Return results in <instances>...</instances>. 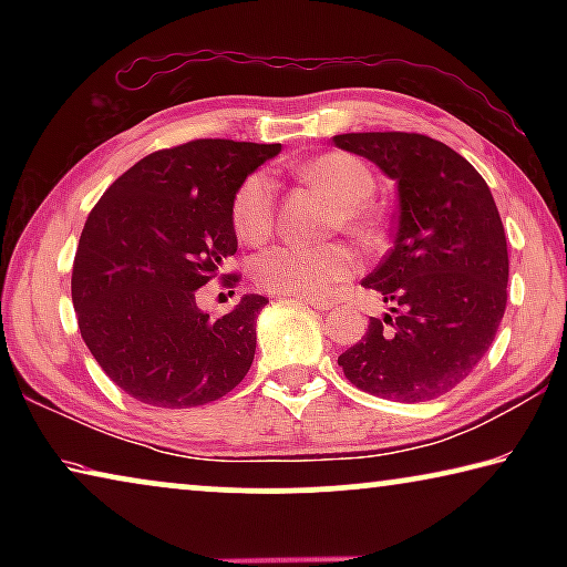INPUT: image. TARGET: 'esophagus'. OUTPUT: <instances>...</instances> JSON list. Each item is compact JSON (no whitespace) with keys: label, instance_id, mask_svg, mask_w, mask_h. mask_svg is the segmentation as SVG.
<instances>
[{"label":"esophagus","instance_id":"obj_1","mask_svg":"<svg viewBox=\"0 0 567 567\" xmlns=\"http://www.w3.org/2000/svg\"><path fill=\"white\" fill-rule=\"evenodd\" d=\"M302 300H305L307 305H312L315 310H320V312L332 310V302H330V300H322V297H302Z\"/></svg>","mask_w":567,"mask_h":567}]
</instances>
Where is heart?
<instances>
[{
	"mask_svg": "<svg viewBox=\"0 0 567 567\" xmlns=\"http://www.w3.org/2000/svg\"><path fill=\"white\" fill-rule=\"evenodd\" d=\"M300 177L332 199L342 229L354 237L372 235L375 225L368 205L375 195V177L358 157L330 152L302 165ZM275 189V177L265 169L249 175L239 185L233 199V225L239 239L260 245L272 233ZM352 267V257L342 247L275 245L257 257L252 275L257 285L270 292L315 297L328 292L334 282L348 280Z\"/></svg>",
	"mask_w": 567,
	"mask_h": 567,
	"instance_id": "b5f03b06",
	"label": "heart"
}]
</instances>
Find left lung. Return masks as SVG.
<instances>
[{
  "label": "left lung",
  "mask_w": 567,
  "mask_h": 567,
  "mask_svg": "<svg viewBox=\"0 0 567 567\" xmlns=\"http://www.w3.org/2000/svg\"><path fill=\"white\" fill-rule=\"evenodd\" d=\"M334 147L398 185L395 243L362 285L390 305L338 364L354 388L395 402L435 400L495 340L507 302V243L491 187L425 134L352 132Z\"/></svg>",
  "instance_id": "left-lung-1"
}]
</instances>
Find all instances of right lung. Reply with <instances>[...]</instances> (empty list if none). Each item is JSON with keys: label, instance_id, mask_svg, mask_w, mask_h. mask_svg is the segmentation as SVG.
Here are the masks:
<instances>
[{"label": "right lung", "instance_id": "right-lung-1", "mask_svg": "<svg viewBox=\"0 0 567 567\" xmlns=\"http://www.w3.org/2000/svg\"><path fill=\"white\" fill-rule=\"evenodd\" d=\"M280 150L195 140L152 152L94 205L74 255L72 302L94 360L134 400L197 408L247 375L267 297L245 295L209 320L195 292L237 252L239 185Z\"/></svg>", "mask_w": 567, "mask_h": 567}]
</instances>
